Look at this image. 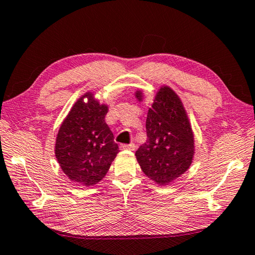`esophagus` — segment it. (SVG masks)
Instances as JSON below:
<instances>
[{
	"mask_svg": "<svg viewBox=\"0 0 255 255\" xmlns=\"http://www.w3.org/2000/svg\"><path fill=\"white\" fill-rule=\"evenodd\" d=\"M135 148H136L135 144H129V145L122 144L120 145V149L122 150H135Z\"/></svg>",
	"mask_w": 255,
	"mask_h": 255,
	"instance_id": "esophagus-1",
	"label": "esophagus"
}]
</instances>
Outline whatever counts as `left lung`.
Segmentation results:
<instances>
[{"mask_svg":"<svg viewBox=\"0 0 255 255\" xmlns=\"http://www.w3.org/2000/svg\"><path fill=\"white\" fill-rule=\"evenodd\" d=\"M143 101L140 90L135 93ZM147 139L137 149L141 171L159 185L173 182L191 165L195 136L183 103L170 86L163 85L155 96L146 118Z\"/></svg>","mask_w":255,"mask_h":255,"instance_id":"obj_1","label":"left lung"}]
</instances>
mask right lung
Instances as JSON below:
<instances>
[{
    "label": "right lung",
    "instance_id": "add662e5",
    "mask_svg": "<svg viewBox=\"0 0 255 255\" xmlns=\"http://www.w3.org/2000/svg\"><path fill=\"white\" fill-rule=\"evenodd\" d=\"M107 112V105H101L94 93L86 92L72 107L56 137L55 156L60 169L71 181L84 187L100 182L119 153L105 122Z\"/></svg>",
    "mask_w": 255,
    "mask_h": 255
}]
</instances>
